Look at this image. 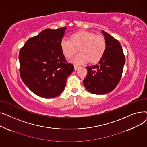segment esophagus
Here are the masks:
<instances>
[{
	"label": "esophagus",
	"mask_w": 147,
	"mask_h": 147,
	"mask_svg": "<svg viewBox=\"0 0 147 147\" xmlns=\"http://www.w3.org/2000/svg\"><path fill=\"white\" fill-rule=\"evenodd\" d=\"M80 67L79 65H74V69L75 70H77L78 68H79Z\"/></svg>",
	"instance_id": "obj_1"
}]
</instances>
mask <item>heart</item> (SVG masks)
<instances>
[{"label": "heart", "instance_id": "1", "mask_svg": "<svg viewBox=\"0 0 147 147\" xmlns=\"http://www.w3.org/2000/svg\"><path fill=\"white\" fill-rule=\"evenodd\" d=\"M61 49L67 58L72 57L78 52L80 53L72 59L73 63L78 64H85L90 60L92 63H96L104 55L106 49V42L101 35L80 31L73 34L70 39L63 38L60 43Z\"/></svg>", "mask_w": 147, "mask_h": 147}]
</instances>
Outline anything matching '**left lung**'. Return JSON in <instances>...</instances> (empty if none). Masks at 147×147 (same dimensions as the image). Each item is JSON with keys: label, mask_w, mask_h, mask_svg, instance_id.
I'll return each instance as SVG.
<instances>
[{"label": "left lung", "mask_w": 147, "mask_h": 147, "mask_svg": "<svg viewBox=\"0 0 147 147\" xmlns=\"http://www.w3.org/2000/svg\"><path fill=\"white\" fill-rule=\"evenodd\" d=\"M106 49L99 63L87 67L88 74L83 81L90 93L103 95L113 90L117 86L125 64V57L120 42L104 31Z\"/></svg>", "instance_id": "1"}]
</instances>
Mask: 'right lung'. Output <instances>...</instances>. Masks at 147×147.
Masks as SVG:
<instances>
[{"instance_id": "add662e5", "label": "right lung", "mask_w": 147, "mask_h": 147, "mask_svg": "<svg viewBox=\"0 0 147 147\" xmlns=\"http://www.w3.org/2000/svg\"><path fill=\"white\" fill-rule=\"evenodd\" d=\"M67 27L47 28L31 37L19 53L21 78L29 89L44 98L58 96L65 87L74 65L67 63L61 41Z\"/></svg>"}]
</instances>
